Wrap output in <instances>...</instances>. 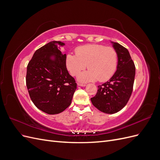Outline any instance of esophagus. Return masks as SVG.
I'll list each match as a JSON object with an SVG mask.
<instances>
[{
	"label": "esophagus",
	"instance_id": "1",
	"mask_svg": "<svg viewBox=\"0 0 160 160\" xmlns=\"http://www.w3.org/2000/svg\"><path fill=\"white\" fill-rule=\"evenodd\" d=\"M77 85L79 86H81V87H84L85 86V84H83V83H77Z\"/></svg>",
	"mask_w": 160,
	"mask_h": 160
}]
</instances>
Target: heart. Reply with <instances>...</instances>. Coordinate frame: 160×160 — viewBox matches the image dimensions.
<instances>
[{
  "label": "heart",
  "mask_w": 160,
  "mask_h": 160,
  "mask_svg": "<svg viewBox=\"0 0 160 160\" xmlns=\"http://www.w3.org/2000/svg\"><path fill=\"white\" fill-rule=\"evenodd\" d=\"M75 55L68 54L65 58L67 70L72 76L78 75L88 65V71L78 77L83 82H103L113 75L118 66V53L114 48L101 44H91L76 48Z\"/></svg>",
  "instance_id": "heart-1"
}]
</instances>
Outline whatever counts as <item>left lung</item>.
Here are the masks:
<instances>
[{"mask_svg":"<svg viewBox=\"0 0 160 160\" xmlns=\"http://www.w3.org/2000/svg\"><path fill=\"white\" fill-rule=\"evenodd\" d=\"M118 53L117 71L105 83L98 86V90L91 103L99 111L113 114L122 109L132 93L135 75V67L126 48L113 42Z\"/></svg>","mask_w":160,"mask_h":160,"instance_id":"1","label":"left lung"}]
</instances>
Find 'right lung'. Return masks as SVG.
Masks as SVG:
<instances>
[{"label": "right lung", "mask_w": 160, "mask_h": 160, "mask_svg": "<svg viewBox=\"0 0 160 160\" xmlns=\"http://www.w3.org/2000/svg\"><path fill=\"white\" fill-rule=\"evenodd\" d=\"M51 41L37 49L28 62L26 84L31 99L43 112L54 115L61 113L71 103L77 89L75 79L66 68V55H62ZM55 57L52 60L50 57Z\"/></svg>", "instance_id": "add662e5"}]
</instances>
